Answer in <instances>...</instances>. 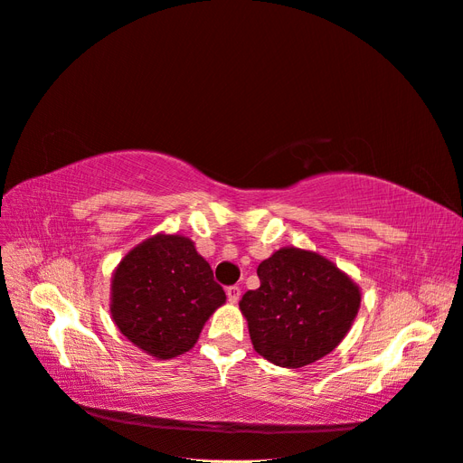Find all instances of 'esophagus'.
Masks as SVG:
<instances>
[{
	"label": "esophagus",
	"instance_id": "obj_1",
	"mask_svg": "<svg viewBox=\"0 0 463 463\" xmlns=\"http://www.w3.org/2000/svg\"><path fill=\"white\" fill-rule=\"evenodd\" d=\"M227 298H229L231 304H236L238 298H241V287H236V285L229 287V288H227Z\"/></svg>",
	"mask_w": 463,
	"mask_h": 463
}]
</instances>
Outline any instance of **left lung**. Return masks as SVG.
I'll use <instances>...</instances> for the list:
<instances>
[{"instance_id":"left-lung-1","label":"left lung","mask_w":463,"mask_h":463,"mask_svg":"<svg viewBox=\"0 0 463 463\" xmlns=\"http://www.w3.org/2000/svg\"><path fill=\"white\" fill-rule=\"evenodd\" d=\"M258 277L260 288L238 306L253 348L280 367H304L331 354L360 309V287L316 251L280 248L260 263Z\"/></svg>"}]
</instances>
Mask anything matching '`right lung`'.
I'll use <instances>...</instances> for the list:
<instances>
[{
  "label": "right lung",
  "instance_id": "add662e5",
  "mask_svg": "<svg viewBox=\"0 0 463 463\" xmlns=\"http://www.w3.org/2000/svg\"><path fill=\"white\" fill-rule=\"evenodd\" d=\"M227 296L190 238L156 234L132 248L111 279V317L134 346L159 360L194 348Z\"/></svg>",
  "mask_w": 463,
  "mask_h": 463
}]
</instances>
